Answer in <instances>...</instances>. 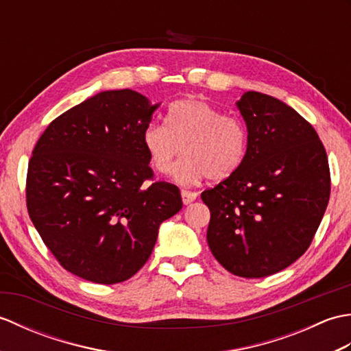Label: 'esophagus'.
Listing matches in <instances>:
<instances>
[{
    "label": "esophagus",
    "instance_id": "34e87169",
    "mask_svg": "<svg viewBox=\"0 0 351 351\" xmlns=\"http://www.w3.org/2000/svg\"><path fill=\"white\" fill-rule=\"evenodd\" d=\"M181 196H182V202H184L185 205H189V204L193 202V200H196L197 193L189 191V190H182V191H181Z\"/></svg>",
    "mask_w": 351,
    "mask_h": 351
}]
</instances>
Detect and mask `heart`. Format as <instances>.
Segmentation results:
<instances>
[{"mask_svg":"<svg viewBox=\"0 0 351 351\" xmlns=\"http://www.w3.org/2000/svg\"><path fill=\"white\" fill-rule=\"evenodd\" d=\"M143 146L151 166L161 175L173 169L176 181L196 182L202 178L223 181L241 167L247 155L249 134L244 122L234 114H223L213 104L187 98L171 104L166 123L151 122L143 130Z\"/></svg>","mask_w":351,"mask_h":351,"instance_id":"1","label":"heart"}]
</instances>
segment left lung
<instances>
[{
  "label": "left lung",
  "instance_id": "8db88e82",
  "mask_svg": "<svg viewBox=\"0 0 351 351\" xmlns=\"http://www.w3.org/2000/svg\"><path fill=\"white\" fill-rule=\"evenodd\" d=\"M247 155L234 175L205 190L206 241L235 276L265 278L299 259L314 240L330 197V170L317 131L287 104L245 92Z\"/></svg>",
  "mask_w": 351,
  "mask_h": 351
}]
</instances>
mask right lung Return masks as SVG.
Returning <instances> with one entry per match:
<instances>
[{
	"instance_id": "right-lung-1",
	"label": "right lung",
	"mask_w": 351,
	"mask_h": 351,
	"mask_svg": "<svg viewBox=\"0 0 351 351\" xmlns=\"http://www.w3.org/2000/svg\"><path fill=\"white\" fill-rule=\"evenodd\" d=\"M156 106L123 88L54 119L27 171V210L64 270L104 285L146 264L161 221L182 208L175 184L155 181L143 130Z\"/></svg>"
}]
</instances>
